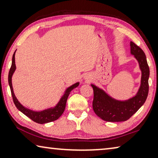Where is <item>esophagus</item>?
I'll list each match as a JSON object with an SVG mask.
<instances>
[{"label": "esophagus", "instance_id": "1", "mask_svg": "<svg viewBox=\"0 0 158 158\" xmlns=\"http://www.w3.org/2000/svg\"><path fill=\"white\" fill-rule=\"evenodd\" d=\"M85 78L86 79L88 80V81H89V80H90V79H91V78H90V77H89V76H85Z\"/></svg>", "mask_w": 158, "mask_h": 158}]
</instances>
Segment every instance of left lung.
<instances>
[{"label": "left lung", "mask_w": 158, "mask_h": 158, "mask_svg": "<svg viewBox=\"0 0 158 158\" xmlns=\"http://www.w3.org/2000/svg\"><path fill=\"white\" fill-rule=\"evenodd\" d=\"M131 53L137 58L142 73L139 90L135 97L127 101H118L111 98L101 90L91 84L93 89V109L104 121L109 122L125 121L135 114L146 100L148 94L150 69L145 53L133 42H130Z\"/></svg>", "instance_id": "obj_1"}]
</instances>
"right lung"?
Returning <instances> with one entry per match:
<instances>
[{"label": "right lung", "instance_id": "1", "mask_svg": "<svg viewBox=\"0 0 158 158\" xmlns=\"http://www.w3.org/2000/svg\"><path fill=\"white\" fill-rule=\"evenodd\" d=\"M15 56V52L12 56V65H11V68L10 69L9 74H8V83L10 87V90H11L12 100H13V102H14L16 107H17L20 111L22 112L23 114H25L26 116L30 118L32 121L37 123L44 124V123H47L54 121L56 120H57L58 118L63 114L64 110H65L67 100H68V98L69 95V93H70V91L73 89H74V88L78 86L79 83H76V84H74V85H71L70 87H69L68 89L65 90V93L64 94L62 98L60 99L59 102L58 103V105L56 106L54 108L49 109H47V110H44L39 112L29 110V109L23 107V106L21 105L17 99L16 98L15 95L14 94V92H13L12 85V76L16 69Z\"/></svg>", "mask_w": 158, "mask_h": 158}]
</instances>
